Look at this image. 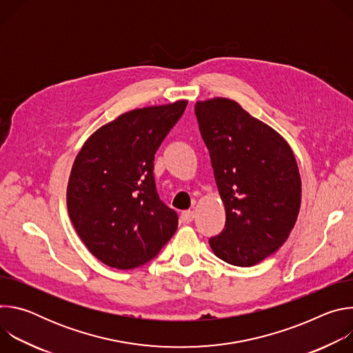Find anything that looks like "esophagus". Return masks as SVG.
Here are the masks:
<instances>
[{"label": "esophagus", "mask_w": 353, "mask_h": 353, "mask_svg": "<svg viewBox=\"0 0 353 353\" xmlns=\"http://www.w3.org/2000/svg\"><path fill=\"white\" fill-rule=\"evenodd\" d=\"M192 219H194V211H183L181 212V215H180V222L181 223H190V222H192Z\"/></svg>", "instance_id": "1"}]
</instances>
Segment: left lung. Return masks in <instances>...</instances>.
Returning <instances> with one entry per match:
<instances>
[{
  "label": "left lung",
  "mask_w": 353,
  "mask_h": 353,
  "mask_svg": "<svg viewBox=\"0 0 353 353\" xmlns=\"http://www.w3.org/2000/svg\"><path fill=\"white\" fill-rule=\"evenodd\" d=\"M195 116L226 211L225 228L210 245L228 264L253 267L275 253L296 223L301 183L294 155L234 100L196 102Z\"/></svg>",
  "instance_id": "1"
}]
</instances>
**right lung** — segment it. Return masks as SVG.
Listing matches in <instances>:
<instances>
[{"mask_svg": "<svg viewBox=\"0 0 353 353\" xmlns=\"http://www.w3.org/2000/svg\"><path fill=\"white\" fill-rule=\"evenodd\" d=\"M185 106L179 100L124 113L93 132L75 158L68 214L88 250L109 267L146 264L177 229L176 211L159 198L154 161Z\"/></svg>", "mask_w": 353, "mask_h": 353, "instance_id": "1", "label": "right lung"}]
</instances>
